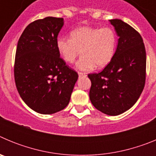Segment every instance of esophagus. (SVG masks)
<instances>
[{
	"instance_id": "1",
	"label": "esophagus",
	"mask_w": 156,
	"mask_h": 156,
	"mask_svg": "<svg viewBox=\"0 0 156 156\" xmlns=\"http://www.w3.org/2000/svg\"><path fill=\"white\" fill-rule=\"evenodd\" d=\"M78 74H79V76H85L84 73H82V72H78Z\"/></svg>"
}]
</instances>
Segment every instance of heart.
<instances>
[{
    "label": "heart",
    "instance_id": "heart-1",
    "mask_svg": "<svg viewBox=\"0 0 156 156\" xmlns=\"http://www.w3.org/2000/svg\"><path fill=\"white\" fill-rule=\"evenodd\" d=\"M57 48L68 63H73L81 54L83 56L76 67L83 71L103 68L114 57L117 46V37L110 27H81L70 33V38L59 37Z\"/></svg>",
    "mask_w": 156,
    "mask_h": 156
}]
</instances>
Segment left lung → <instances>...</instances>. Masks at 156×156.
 Masks as SVG:
<instances>
[{"instance_id": "left-lung-1", "label": "left lung", "mask_w": 156, "mask_h": 156, "mask_svg": "<svg viewBox=\"0 0 156 156\" xmlns=\"http://www.w3.org/2000/svg\"><path fill=\"white\" fill-rule=\"evenodd\" d=\"M119 36L111 62L99 73L88 74L90 101L98 110L117 115L136 103L145 84L146 52L141 36L120 19H111Z\"/></svg>"}]
</instances>
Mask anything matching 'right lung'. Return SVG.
<instances>
[{
    "instance_id": "1",
    "label": "right lung",
    "mask_w": 156,
    "mask_h": 156,
    "mask_svg": "<svg viewBox=\"0 0 156 156\" xmlns=\"http://www.w3.org/2000/svg\"><path fill=\"white\" fill-rule=\"evenodd\" d=\"M62 18L46 17L29 24L18 41L14 76L20 97L31 109L53 114L69 102L78 73L60 57L57 37Z\"/></svg>"
}]
</instances>
